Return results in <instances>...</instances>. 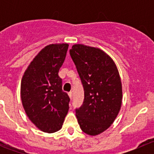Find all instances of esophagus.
I'll return each mask as SVG.
<instances>
[{"mask_svg":"<svg viewBox=\"0 0 154 154\" xmlns=\"http://www.w3.org/2000/svg\"><path fill=\"white\" fill-rule=\"evenodd\" d=\"M68 96H69L70 99H72V97H73L72 92H69V93H68Z\"/></svg>","mask_w":154,"mask_h":154,"instance_id":"34e87169","label":"esophagus"}]
</instances>
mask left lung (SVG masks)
<instances>
[{
  "label": "left lung",
  "mask_w": 154,
  "mask_h": 154,
  "mask_svg": "<svg viewBox=\"0 0 154 154\" xmlns=\"http://www.w3.org/2000/svg\"><path fill=\"white\" fill-rule=\"evenodd\" d=\"M84 88V101L76 109L82 131L97 136L114 122L122 104V84L112 59L98 48L75 44L70 50Z\"/></svg>",
  "instance_id": "1"
}]
</instances>
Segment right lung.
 I'll use <instances>...</instances> for the list:
<instances>
[{
    "label": "right lung",
    "instance_id": "obj_1",
    "mask_svg": "<svg viewBox=\"0 0 154 154\" xmlns=\"http://www.w3.org/2000/svg\"><path fill=\"white\" fill-rule=\"evenodd\" d=\"M68 48L67 43L45 46L30 62L21 79L24 111L32 123L45 133L60 130L69 109L70 98L63 91L58 75Z\"/></svg>",
    "mask_w": 154,
    "mask_h": 154
}]
</instances>
